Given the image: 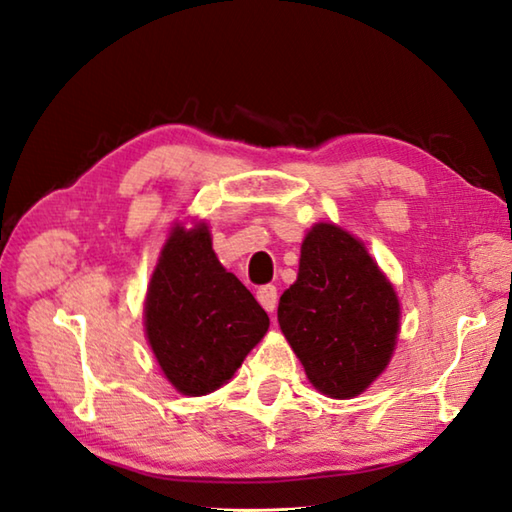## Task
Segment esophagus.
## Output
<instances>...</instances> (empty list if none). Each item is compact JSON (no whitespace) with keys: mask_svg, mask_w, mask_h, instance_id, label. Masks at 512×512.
Returning <instances> with one entry per match:
<instances>
[{"mask_svg":"<svg viewBox=\"0 0 512 512\" xmlns=\"http://www.w3.org/2000/svg\"><path fill=\"white\" fill-rule=\"evenodd\" d=\"M257 300H259V304L264 306L266 311L273 313V309L277 306V288H275L273 284L259 286V288H257Z\"/></svg>","mask_w":512,"mask_h":512,"instance_id":"esophagus-1","label":"esophagus"}]
</instances>
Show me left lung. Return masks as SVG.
Masks as SVG:
<instances>
[{
	"label": "left lung",
	"mask_w": 512,
	"mask_h": 512,
	"mask_svg": "<svg viewBox=\"0 0 512 512\" xmlns=\"http://www.w3.org/2000/svg\"><path fill=\"white\" fill-rule=\"evenodd\" d=\"M398 300L365 246L333 224L313 226L297 282L277 320L322 394L351 398L387 367L398 336Z\"/></svg>",
	"instance_id": "left-lung-1"
}]
</instances>
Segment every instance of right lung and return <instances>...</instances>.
Wrapping results in <instances>:
<instances>
[{
    "mask_svg": "<svg viewBox=\"0 0 512 512\" xmlns=\"http://www.w3.org/2000/svg\"><path fill=\"white\" fill-rule=\"evenodd\" d=\"M145 331L167 380L185 396H203L241 367L268 331V315L219 264L201 224L167 239L147 291Z\"/></svg>",
    "mask_w": 512,
    "mask_h": 512,
    "instance_id": "1",
    "label": "right lung"
}]
</instances>
